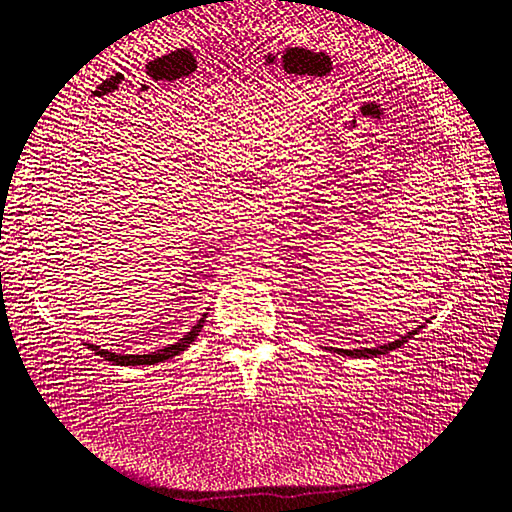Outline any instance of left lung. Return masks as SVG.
<instances>
[{
	"label": "left lung",
	"mask_w": 512,
	"mask_h": 512,
	"mask_svg": "<svg viewBox=\"0 0 512 512\" xmlns=\"http://www.w3.org/2000/svg\"><path fill=\"white\" fill-rule=\"evenodd\" d=\"M421 328H424V326L410 330L408 335H403L399 339H394V342L383 344V346H376V348H353V351H348V348H330V351H335L339 355H348V358H376V355H387L389 351H394V348H399L401 344L408 342V339L415 337Z\"/></svg>",
	"instance_id": "left-lung-1"
}]
</instances>
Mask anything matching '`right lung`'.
I'll return each instance as SVG.
<instances>
[{
  "mask_svg": "<svg viewBox=\"0 0 512 512\" xmlns=\"http://www.w3.org/2000/svg\"><path fill=\"white\" fill-rule=\"evenodd\" d=\"M205 319H207V314H202V319H200V321L196 323V326H193L189 332H186V335H184L182 339H177L175 344H168V346L159 348V351H154V353H145V355H118V353L107 351V348H100V346H95V344H86V346L91 348V351H95V355H100V358L109 360V362H113V364H120V367H139V364L166 362V360H170V358H175V355H180V353L186 351V348H189L193 342H196V337L200 335L202 326H205Z\"/></svg>",
  "mask_w": 512,
  "mask_h": 512,
  "instance_id": "1",
  "label": "right lung"
}]
</instances>
